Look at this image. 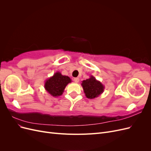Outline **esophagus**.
<instances>
[{
  "instance_id": "1",
  "label": "esophagus",
  "mask_w": 151,
  "mask_h": 151,
  "mask_svg": "<svg viewBox=\"0 0 151 151\" xmlns=\"http://www.w3.org/2000/svg\"><path fill=\"white\" fill-rule=\"evenodd\" d=\"M74 81L75 83H79V79L78 78V77H75V78H74Z\"/></svg>"
}]
</instances>
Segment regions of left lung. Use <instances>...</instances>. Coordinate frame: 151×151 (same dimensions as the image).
Listing matches in <instances>:
<instances>
[{
  "label": "left lung",
  "mask_w": 151,
  "mask_h": 151,
  "mask_svg": "<svg viewBox=\"0 0 151 151\" xmlns=\"http://www.w3.org/2000/svg\"><path fill=\"white\" fill-rule=\"evenodd\" d=\"M81 86H83L86 98L88 99H94L104 92V86L101 82L96 79L93 76H91L89 79L82 81Z\"/></svg>",
  "instance_id": "8db88e82"
}]
</instances>
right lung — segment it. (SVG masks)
<instances>
[{"instance_id":"obj_1","label":"right lung","mask_w":151,"mask_h":151,"mask_svg":"<svg viewBox=\"0 0 151 151\" xmlns=\"http://www.w3.org/2000/svg\"><path fill=\"white\" fill-rule=\"evenodd\" d=\"M71 82L69 77L63 76L60 72H57L45 81L44 88L52 96L58 97L64 92L65 87Z\"/></svg>"}]
</instances>
